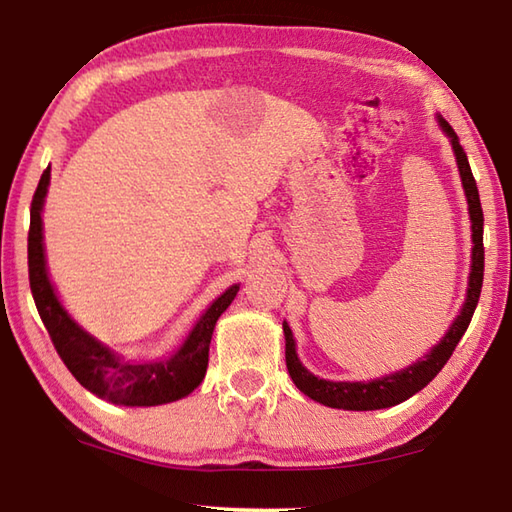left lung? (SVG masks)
Returning a JSON list of instances; mask_svg holds the SVG:
<instances>
[{
  "instance_id": "1",
  "label": "left lung",
  "mask_w": 512,
  "mask_h": 512,
  "mask_svg": "<svg viewBox=\"0 0 512 512\" xmlns=\"http://www.w3.org/2000/svg\"><path fill=\"white\" fill-rule=\"evenodd\" d=\"M440 126H443V131L449 137H452L458 171H461V180L465 187L467 205H470V219H472V241H474L472 273H470V289H467V300L463 305V311L461 316L454 320V325L445 334V339L440 341L422 361L413 363V366H409L402 372H395V375L366 381V384H363V381H327L311 375V372L298 361L293 334L289 325L284 323L282 325L284 339H287V350H284V354H287V368L293 384H296L307 397H311V400H316L325 406H332V409L375 411V409H388V406H395L404 400H409L411 395L422 391V388L445 368V363L449 361V357H452V352L456 350L458 341H461V336L465 334V329L474 316L476 302H479L481 287H483V259H485L483 257V210H481L479 189H476V180L472 176L470 162H467V155L463 151L461 142H458L454 128L449 126L445 119H440Z\"/></svg>"
}]
</instances>
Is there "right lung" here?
<instances>
[{
    "mask_svg": "<svg viewBox=\"0 0 512 512\" xmlns=\"http://www.w3.org/2000/svg\"><path fill=\"white\" fill-rule=\"evenodd\" d=\"M49 167L42 171L36 194L31 201V225H29V284L38 314L51 336V343L63 359L67 370L72 372L81 386L94 395L124 406H158L176 402L201 384L210 361V341L219 316L235 300L239 284L230 287L221 298L212 302L198 320L192 334L187 336L176 354L158 363H128L115 357L99 341L67 316L60 307L49 284L45 266V248H42V203L47 196Z\"/></svg>",
    "mask_w": 512,
    "mask_h": 512,
    "instance_id": "obj_1",
    "label": "right lung"
}]
</instances>
